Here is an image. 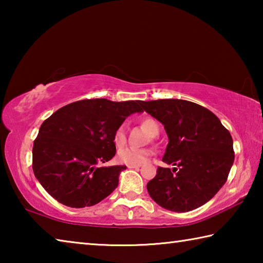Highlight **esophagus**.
<instances>
[{
	"label": "esophagus",
	"mask_w": 263,
	"mask_h": 263,
	"mask_svg": "<svg viewBox=\"0 0 263 263\" xmlns=\"http://www.w3.org/2000/svg\"><path fill=\"white\" fill-rule=\"evenodd\" d=\"M127 167L128 168H135V169H139L140 168V166H133V164H128Z\"/></svg>",
	"instance_id": "esophagus-1"
}]
</instances>
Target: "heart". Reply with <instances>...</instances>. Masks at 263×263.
<instances>
[{"label":"heart","mask_w":263,"mask_h":263,"mask_svg":"<svg viewBox=\"0 0 263 263\" xmlns=\"http://www.w3.org/2000/svg\"><path fill=\"white\" fill-rule=\"evenodd\" d=\"M140 125L145 128L149 136L154 137V135L157 132H159V125L158 123L153 121L152 118H144L140 121ZM114 144L117 148L123 147L124 145L126 144V131H125V126L121 125L116 128V131L114 133ZM151 155H152V152L149 149L146 148H133V147H128V148H124L121 149L117 154V159L119 162L125 163V164H133V166H140V164H144L148 161V159Z\"/></svg>","instance_id":"heart-1"}]
</instances>
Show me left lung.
Listing matches in <instances>:
<instances>
[{
	"label": "left lung",
	"instance_id": "1",
	"mask_svg": "<svg viewBox=\"0 0 263 263\" xmlns=\"http://www.w3.org/2000/svg\"><path fill=\"white\" fill-rule=\"evenodd\" d=\"M142 110L162 123L168 145L162 161L147 183L160 206L174 212L195 210L210 201L228 180L234 161L233 140L219 118L185 100L141 101Z\"/></svg>",
	"mask_w": 263,
	"mask_h": 263
}]
</instances>
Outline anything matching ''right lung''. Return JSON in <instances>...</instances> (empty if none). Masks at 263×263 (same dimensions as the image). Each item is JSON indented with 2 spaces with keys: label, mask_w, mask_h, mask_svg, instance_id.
<instances>
[{
  "label": "right lung",
  "mask_w": 263,
  "mask_h": 263,
  "mask_svg": "<svg viewBox=\"0 0 263 263\" xmlns=\"http://www.w3.org/2000/svg\"><path fill=\"white\" fill-rule=\"evenodd\" d=\"M141 101L83 100L44 121L33 142L35 179L58 202L92 206L117 188L126 166L99 167L116 154L114 133L126 117L142 112Z\"/></svg>",
  "instance_id": "right-lung-1"
}]
</instances>
